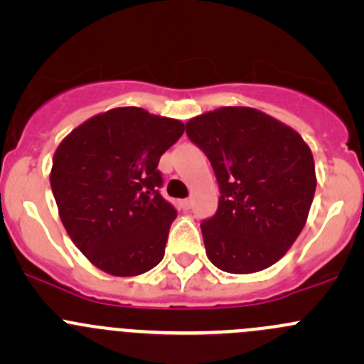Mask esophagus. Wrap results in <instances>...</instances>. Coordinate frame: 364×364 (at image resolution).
<instances>
[{"label": "esophagus", "mask_w": 364, "mask_h": 364, "mask_svg": "<svg viewBox=\"0 0 364 364\" xmlns=\"http://www.w3.org/2000/svg\"><path fill=\"white\" fill-rule=\"evenodd\" d=\"M192 204H193L192 199L181 200V208H183V209H190V208H192Z\"/></svg>", "instance_id": "esophagus-1"}]
</instances>
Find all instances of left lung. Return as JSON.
Returning <instances> with one entry per match:
<instances>
[{
  "instance_id": "1",
  "label": "left lung",
  "mask_w": 364,
  "mask_h": 364,
  "mask_svg": "<svg viewBox=\"0 0 364 364\" xmlns=\"http://www.w3.org/2000/svg\"><path fill=\"white\" fill-rule=\"evenodd\" d=\"M186 135L211 161L218 209L200 223L208 259L248 274L273 266L306 223L315 164L296 130L252 107H222L186 123Z\"/></svg>"
}]
</instances>
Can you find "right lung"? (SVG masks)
<instances>
[{
    "label": "right lung",
    "mask_w": 364,
    "mask_h": 364,
    "mask_svg": "<svg viewBox=\"0 0 364 364\" xmlns=\"http://www.w3.org/2000/svg\"><path fill=\"white\" fill-rule=\"evenodd\" d=\"M185 124L139 107L93 116L61 141L50 188L70 240L105 273L137 277L164 259L178 216L160 196V156Z\"/></svg>",
    "instance_id": "add662e5"
}]
</instances>
